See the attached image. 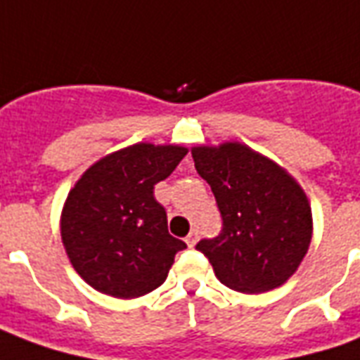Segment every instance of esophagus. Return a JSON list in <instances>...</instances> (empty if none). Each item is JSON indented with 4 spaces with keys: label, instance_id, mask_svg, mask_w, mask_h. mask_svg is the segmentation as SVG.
<instances>
[{
    "label": "esophagus",
    "instance_id": "34e87169",
    "mask_svg": "<svg viewBox=\"0 0 360 360\" xmlns=\"http://www.w3.org/2000/svg\"><path fill=\"white\" fill-rule=\"evenodd\" d=\"M185 241H187L188 247H195L196 241H198V229H193V231L187 235V239H185Z\"/></svg>",
    "mask_w": 360,
    "mask_h": 360
}]
</instances>
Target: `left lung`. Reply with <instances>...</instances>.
<instances>
[{
  "label": "left lung",
  "instance_id": "left-lung-1",
  "mask_svg": "<svg viewBox=\"0 0 360 360\" xmlns=\"http://www.w3.org/2000/svg\"><path fill=\"white\" fill-rule=\"evenodd\" d=\"M193 160L221 214L218 237L196 245L216 278L241 293H264L285 283L312 237V212L302 188L239 142L193 148Z\"/></svg>",
  "mask_w": 360,
  "mask_h": 360
}]
</instances>
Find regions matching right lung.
Segmentation results:
<instances>
[{
    "instance_id": "right-lung-1",
    "label": "right lung",
    "mask_w": 360,
    "mask_h": 360,
    "mask_svg": "<svg viewBox=\"0 0 360 360\" xmlns=\"http://www.w3.org/2000/svg\"><path fill=\"white\" fill-rule=\"evenodd\" d=\"M187 156L183 146L133 144L89 167L67 196L61 239L89 285L117 299L160 287L187 245L167 231L154 185Z\"/></svg>"
}]
</instances>
